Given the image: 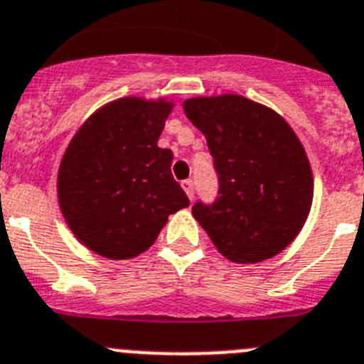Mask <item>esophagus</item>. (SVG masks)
<instances>
[{"label": "esophagus", "instance_id": "34e87169", "mask_svg": "<svg viewBox=\"0 0 364 364\" xmlns=\"http://www.w3.org/2000/svg\"><path fill=\"white\" fill-rule=\"evenodd\" d=\"M182 188H184L186 195H188L189 198H193V195H195V184H193V180H184V182H182Z\"/></svg>", "mask_w": 364, "mask_h": 364}]
</instances>
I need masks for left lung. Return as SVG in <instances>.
Instances as JSON below:
<instances>
[{
    "instance_id": "8db88e82",
    "label": "left lung",
    "mask_w": 364,
    "mask_h": 364,
    "mask_svg": "<svg viewBox=\"0 0 364 364\" xmlns=\"http://www.w3.org/2000/svg\"><path fill=\"white\" fill-rule=\"evenodd\" d=\"M205 135L220 180L213 205L193 216L216 251L235 263H258L294 242L311 213L314 178L291 124L272 108L238 93L184 101Z\"/></svg>"
}]
</instances>
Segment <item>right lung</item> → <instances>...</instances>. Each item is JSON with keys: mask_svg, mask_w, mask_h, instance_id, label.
I'll list each match as a JSON object with an SVG mask.
<instances>
[{"mask_svg": "<svg viewBox=\"0 0 364 364\" xmlns=\"http://www.w3.org/2000/svg\"><path fill=\"white\" fill-rule=\"evenodd\" d=\"M175 102L121 97L75 132L58 171V202L79 242L108 259L148 251L169 215L189 205L159 136Z\"/></svg>", "mask_w": 364, "mask_h": 364, "instance_id": "obj_1", "label": "right lung"}]
</instances>
